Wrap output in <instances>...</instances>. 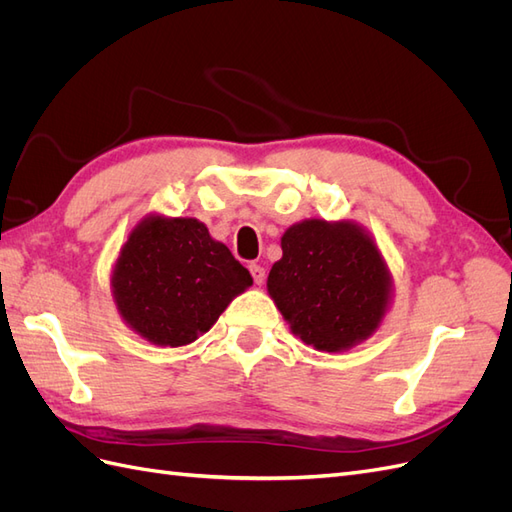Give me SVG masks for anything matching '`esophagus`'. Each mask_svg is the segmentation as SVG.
Here are the masks:
<instances>
[{
  "label": "esophagus",
  "instance_id": "1",
  "mask_svg": "<svg viewBox=\"0 0 512 512\" xmlns=\"http://www.w3.org/2000/svg\"><path fill=\"white\" fill-rule=\"evenodd\" d=\"M250 271H252V277H254V282H256V284H262V282H265V275H267L265 267H260V265H256V262H252V265H250Z\"/></svg>",
  "mask_w": 512,
  "mask_h": 512
}]
</instances>
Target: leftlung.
I'll use <instances>...</instances> for the list:
<instances>
[{"label":"left lung","mask_w":512,"mask_h":512,"mask_svg":"<svg viewBox=\"0 0 512 512\" xmlns=\"http://www.w3.org/2000/svg\"><path fill=\"white\" fill-rule=\"evenodd\" d=\"M267 288L290 331L307 346L342 352L374 333L393 280L367 232L354 222L303 220L282 237Z\"/></svg>","instance_id":"left-lung-1"}]
</instances>
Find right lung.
<instances>
[{
	"label": "right lung",
	"instance_id": "add662e5",
	"mask_svg": "<svg viewBox=\"0 0 512 512\" xmlns=\"http://www.w3.org/2000/svg\"><path fill=\"white\" fill-rule=\"evenodd\" d=\"M117 312L147 342L188 346L207 333L252 275L196 218L147 215L113 267Z\"/></svg>",
	"mask_w": 512,
	"mask_h": 512
}]
</instances>
